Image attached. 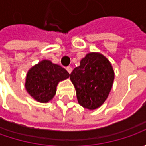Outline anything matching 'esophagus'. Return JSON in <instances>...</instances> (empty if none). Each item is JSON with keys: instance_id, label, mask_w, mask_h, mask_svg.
<instances>
[{"instance_id": "1", "label": "esophagus", "mask_w": 146, "mask_h": 146, "mask_svg": "<svg viewBox=\"0 0 146 146\" xmlns=\"http://www.w3.org/2000/svg\"><path fill=\"white\" fill-rule=\"evenodd\" d=\"M66 70L68 71V73H69V74H70V73H71V71H72V68H71L70 66H67V67H66Z\"/></svg>"}]
</instances>
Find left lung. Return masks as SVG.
<instances>
[{
    "instance_id": "left-lung-1",
    "label": "left lung",
    "mask_w": 146,
    "mask_h": 146,
    "mask_svg": "<svg viewBox=\"0 0 146 146\" xmlns=\"http://www.w3.org/2000/svg\"><path fill=\"white\" fill-rule=\"evenodd\" d=\"M70 79L76 88L80 105L87 109L95 110L108 97L115 73L106 57L101 53H90L70 73Z\"/></svg>"
}]
</instances>
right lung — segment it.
<instances>
[{"instance_id": "right-lung-1", "label": "right lung", "mask_w": 146, "mask_h": 146, "mask_svg": "<svg viewBox=\"0 0 146 146\" xmlns=\"http://www.w3.org/2000/svg\"><path fill=\"white\" fill-rule=\"evenodd\" d=\"M70 74L50 61L42 62L28 70L25 87L27 93L40 102H48L54 97L59 81L67 79Z\"/></svg>"}]
</instances>
